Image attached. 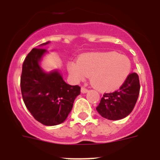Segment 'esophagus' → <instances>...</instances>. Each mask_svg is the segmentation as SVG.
<instances>
[{
    "label": "esophagus",
    "mask_w": 160,
    "mask_h": 160,
    "mask_svg": "<svg viewBox=\"0 0 160 160\" xmlns=\"http://www.w3.org/2000/svg\"><path fill=\"white\" fill-rule=\"evenodd\" d=\"M81 92L82 93V94H86V93L88 92V90L85 88V87H82V88H81Z\"/></svg>",
    "instance_id": "obj_1"
}]
</instances>
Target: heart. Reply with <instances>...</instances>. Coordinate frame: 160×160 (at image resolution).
Segmentation results:
<instances>
[{
	"label": "heart",
	"instance_id": "obj_1",
	"mask_svg": "<svg viewBox=\"0 0 160 160\" xmlns=\"http://www.w3.org/2000/svg\"><path fill=\"white\" fill-rule=\"evenodd\" d=\"M67 68L75 82L90 76L91 84L97 90L110 92L125 82L131 73V63L127 56L116 52H95L82 55L78 62H70Z\"/></svg>",
	"mask_w": 160,
	"mask_h": 160
}]
</instances>
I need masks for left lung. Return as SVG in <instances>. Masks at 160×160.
<instances>
[{
  "mask_svg": "<svg viewBox=\"0 0 160 160\" xmlns=\"http://www.w3.org/2000/svg\"><path fill=\"white\" fill-rule=\"evenodd\" d=\"M140 90L139 79L136 73H132L119 90L104 94L96 110L103 118L119 120L131 114L138 99Z\"/></svg>",
  "mask_w": 160,
  "mask_h": 160,
  "instance_id": "left-lung-1",
  "label": "left lung"
}]
</instances>
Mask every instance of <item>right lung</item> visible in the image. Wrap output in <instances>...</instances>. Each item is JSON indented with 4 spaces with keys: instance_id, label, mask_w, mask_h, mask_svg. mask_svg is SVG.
<instances>
[{
    "instance_id": "add662e5",
    "label": "right lung",
    "mask_w": 160,
    "mask_h": 160,
    "mask_svg": "<svg viewBox=\"0 0 160 160\" xmlns=\"http://www.w3.org/2000/svg\"><path fill=\"white\" fill-rule=\"evenodd\" d=\"M49 43L33 48L25 58L21 90L25 107L33 118L43 125L55 126L66 119L81 88L67 84L58 70L46 72L42 69L41 62L48 52L41 48Z\"/></svg>"
}]
</instances>
